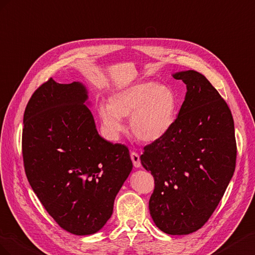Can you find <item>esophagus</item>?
Here are the masks:
<instances>
[{"label":"esophagus","instance_id":"esophagus-1","mask_svg":"<svg viewBox=\"0 0 255 255\" xmlns=\"http://www.w3.org/2000/svg\"><path fill=\"white\" fill-rule=\"evenodd\" d=\"M130 157H131L132 160V163L134 165V168H140L141 166V160H140V156L137 152L135 151H131L130 152Z\"/></svg>","mask_w":255,"mask_h":255}]
</instances>
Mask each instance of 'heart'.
Instances as JSON below:
<instances>
[{
  "label": "heart",
  "instance_id": "b5f03b06",
  "mask_svg": "<svg viewBox=\"0 0 255 255\" xmlns=\"http://www.w3.org/2000/svg\"><path fill=\"white\" fill-rule=\"evenodd\" d=\"M176 111V96L171 87L155 82H139L113 93L108 106L98 108L101 125L108 135L118 136L122 119L129 118L133 135L143 142H155L172 127Z\"/></svg>",
  "mask_w": 255,
  "mask_h": 255
}]
</instances>
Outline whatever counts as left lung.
<instances>
[{
    "label": "left lung",
    "mask_w": 255,
    "mask_h": 255,
    "mask_svg": "<svg viewBox=\"0 0 255 255\" xmlns=\"http://www.w3.org/2000/svg\"><path fill=\"white\" fill-rule=\"evenodd\" d=\"M187 86L176 120L161 139L144 147L141 163L155 180L148 207L170 235L204 225L227 190L236 165L234 120L229 106L195 70L174 74Z\"/></svg>",
    "instance_id": "8db88e82"
}]
</instances>
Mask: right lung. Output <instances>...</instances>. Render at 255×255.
Listing matches in <instances>:
<instances>
[{
  "label": "right lung",
  "instance_id": "add662e5",
  "mask_svg": "<svg viewBox=\"0 0 255 255\" xmlns=\"http://www.w3.org/2000/svg\"><path fill=\"white\" fill-rule=\"evenodd\" d=\"M85 86L52 78L34 92L23 116L22 156L28 183L62 229L98 232L132 170L129 149L98 134Z\"/></svg>",
  "mask_w": 255,
  "mask_h": 255
}]
</instances>
